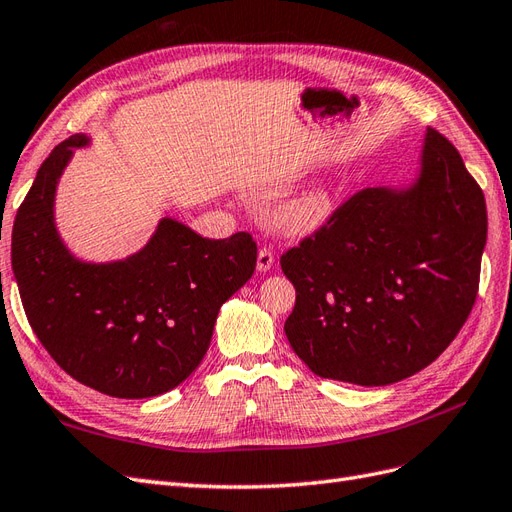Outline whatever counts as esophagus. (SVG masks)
<instances>
[{
	"label": "esophagus",
	"instance_id": "esophagus-1",
	"mask_svg": "<svg viewBox=\"0 0 512 512\" xmlns=\"http://www.w3.org/2000/svg\"><path fill=\"white\" fill-rule=\"evenodd\" d=\"M272 266H274V253L272 249H268V246H263V249H259L257 253V270L268 272Z\"/></svg>",
	"mask_w": 512,
	"mask_h": 512
}]
</instances>
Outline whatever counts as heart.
Instances as JSON below:
<instances>
[{"label": "heart", "instance_id": "b5f03b06", "mask_svg": "<svg viewBox=\"0 0 512 512\" xmlns=\"http://www.w3.org/2000/svg\"><path fill=\"white\" fill-rule=\"evenodd\" d=\"M336 208L334 191L315 187L289 197L276 210L278 225L291 234H308L325 225Z\"/></svg>", "mask_w": 512, "mask_h": 512}]
</instances>
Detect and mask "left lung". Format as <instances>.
<instances>
[{
	"instance_id": "left-lung-1",
	"label": "left lung",
	"mask_w": 512,
	"mask_h": 512,
	"mask_svg": "<svg viewBox=\"0 0 512 512\" xmlns=\"http://www.w3.org/2000/svg\"><path fill=\"white\" fill-rule=\"evenodd\" d=\"M485 242L483 189L430 127L415 185L353 193L280 257L291 349L317 376L364 387L423 370L472 312Z\"/></svg>"
}]
</instances>
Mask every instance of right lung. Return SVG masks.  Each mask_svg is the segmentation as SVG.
<instances>
[{
	"instance_id": "obj_1",
	"label": "right lung",
	"mask_w": 512,
	"mask_h": 512,
	"mask_svg": "<svg viewBox=\"0 0 512 512\" xmlns=\"http://www.w3.org/2000/svg\"><path fill=\"white\" fill-rule=\"evenodd\" d=\"M87 142L68 138L40 166L12 227L14 278L31 329L61 370L112 398H153L200 366L219 308L255 272L257 244L246 232L208 240L163 219L123 261L74 259L53 202L72 148Z\"/></svg>"
}]
</instances>
